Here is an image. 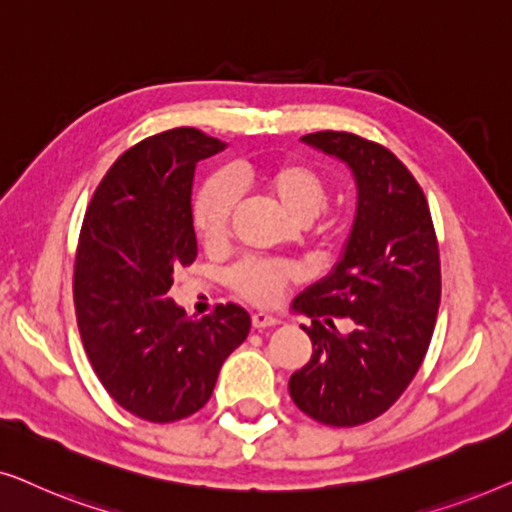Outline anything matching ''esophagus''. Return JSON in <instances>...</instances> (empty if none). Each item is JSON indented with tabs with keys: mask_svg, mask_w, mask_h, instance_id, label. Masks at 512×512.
<instances>
[{
	"mask_svg": "<svg viewBox=\"0 0 512 512\" xmlns=\"http://www.w3.org/2000/svg\"><path fill=\"white\" fill-rule=\"evenodd\" d=\"M282 324L277 317H272V314H265V312H256L254 317H251V326L256 328V331H263V328H270V326H277Z\"/></svg>",
	"mask_w": 512,
	"mask_h": 512,
	"instance_id": "esophagus-1",
	"label": "esophagus"
}]
</instances>
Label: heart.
<instances>
[{
    "label": "heart",
    "mask_w": 512,
    "mask_h": 512,
    "mask_svg": "<svg viewBox=\"0 0 512 512\" xmlns=\"http://www.w3.org/2000/svg\"><path fill=\"white\" fill-rule=\"evenodd\" d=\"M270 200L293 223H310L328 202V181L305 160H279L251 174ZM237 205V186L226 174L216 172L202 181L193 200V228L207 247L226 240L230 216ZM298 277L291 263L247 258L230 270V284L242 298L256 305H270L282 296L284 286Z\"/></svg>",
    "instance_id": "obj_1"
}]
</instances>
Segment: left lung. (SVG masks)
Instances as JSON below:
<instances>
[{"instance_id": "left-lung-1", "label": "left lung", "mask_w": 512, "mask_h": 512, "mask_svg": "<svg viewBox=\"0 0 512 512\" xmlns=\"http://www.w3.org/2000/svg\"><path fill=\"white\" fill-rule=\"evenodd\" d=\"M300 139L352 170L356 216L335 268L291 305L312 319L303 326L312 359L289 391L321 424H366L398 401L429 349L440 305L436 230L422 188L389 149L335 130ZM335 318L355 328L340 334Z\"/></svg>"}]
</instances>
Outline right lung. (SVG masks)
<instances>
[{
	"instance_id": "1",
	"label": "right lung",
	"mask_w": 512,
	"mask_h": 512,
	"mask_svg": "<svg viewBox=\"0 0 512 512\" xmlns=\"http://www.w3.org/2000/svg\"><path fill=\"white\" fill-rule=\"evenodd\" d=\"M223 149L195 128L144 139L111 165L81 226L74 305L83 347L109 396L146 422L198 412L251 328L240 305L191 319L167 298L174 270L198 256L195 165Z\"/></svg>"
}]
</instances>
